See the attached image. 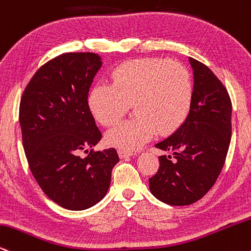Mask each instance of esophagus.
<instances>
[{"mask_svg": "<svg viewBox=\"0 0 251 251\" xmlns=\"http://www.w3.org/2000/svg\"><path fill=\"white\" fill-rule=\"evenodd\" d=\"M136 152L132 151V150H126V149H119V155L121 158H125V157H129V156L135 155Z\"/></svg>", "mask_w": 251, "mask_h": 251, "instance_id": "34e87169", "label": "esophagus"}]
</instances>
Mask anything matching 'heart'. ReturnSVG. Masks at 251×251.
<instances>
[{"instance_id":"obj_1","label":"heart","mask_w":251,"mask_h":251,"mask_svg":"<svg viewBox=\"0 0 251 251\" xmlns=\"http://www.w3.org/2000/svg\"><path fill=\"white\" fill-rule=\"evenodd\" d=\"M194 83L189 70L162 58H138L120 64L111 73V84L94 85L88 104L103 126H113L134 104V119L107 135L111 146L136 149L156 132L172 134L189 114Z\"/></svg>"}]
</instances>
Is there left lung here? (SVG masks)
<instances>
[{
	"label": "left lung",
	"instance_id": "8db88e82",
	"mask_svg": "<svg viewBox=\"0 0 251 251\" xmlns=\"http://www.w3.org/2000/svg\"><path fill=\"white\" fill-rule=\"evenodd\" d=\"M194 70V96L184 123L156 148L157 173L149 178L151 194L170 205L201 200L225 166L231 138V100L228 90L202 62L189 58Z\"/></svg>",
	"mask_w": 251,
	"mask_h": 251
}]
</instances>
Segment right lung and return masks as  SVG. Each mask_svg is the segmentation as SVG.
Segmentation results:
<instances>
[{"instance_id": "add662e5", "label": "right lung", "mask_w": 251, "mask_h": 251, "mask_svg": "<svg viewBox=\"0 0 251 251\" xmlns=\"http://www.w3.org/2000/svg\"><path fill=\"white\" fill-rule=\"evenodd\" d=\"M101 66L93 52H64L35 73L21 97L22 143L30 172L43 193L69 210L101 201L120 160L114 148L78 155L102 138L88 104Z\"/></svg>"}]
</instances>
